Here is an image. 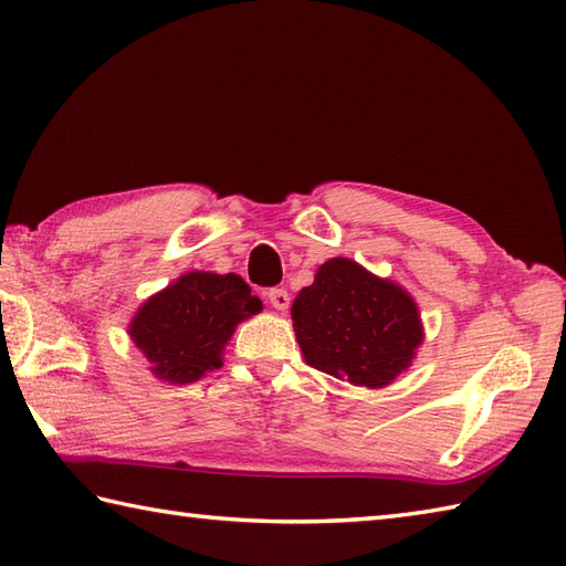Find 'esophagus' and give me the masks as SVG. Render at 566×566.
I'll return each instance as SVG.
<instances>
[{
    "label": "esophagus",
    "instance_id": "esophagus-1",
    "mask_svg": "<svg viewBox=\"0 0 566 566\" xmlns=\"http://www.w3.org/2000/svg\"><path fill=\"white\" fill-rule=\"evenodd\" d=\"M269 300L275 310H281V313H285V310L291 307V295H287L285 287H273L269 293Z\"/></svg>",
    "mask_w": 566,
    "mask_h": 566
}]
</instances>
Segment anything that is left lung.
<instances>
[{
	"mask_svg": "<svg viewBox=\"0 0 566 566\" xmlns=\"http://www.w3.org/2000/svg\"><path fill=\"white\" fill-rule=\"evenodd\" d=\"M291 315L305 361L364 388L394 384L424 339L418 303L406 287L344 256L322 263Z\"/></svg>",
	"mask_w": 566,
	"mask_h": 566,
	"instance_id": "left-lung-1",
	"label": "left lung"
}]
</instances>
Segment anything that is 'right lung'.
<instances>
[{"label": "right lung", "mask_w": 566, "mask_h": 566, "mask_svg": "<svg viewBox=\"0 0 566 566\" xmlns=\"http://www.w3.org/2000/svg\"><path fill=\"white\" fill-rule=\"evenodd\" d=\"M261 310L241 275L190 271L136 310L129 337L158 380L186 386L224 364L239 322Z\"/></svg>", "instance_id": "1"}]
</instances>
